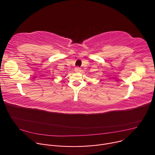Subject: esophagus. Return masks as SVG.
I'll return each instance as SVG.
<instances>
[{
	"mask_svg": "<svg viewBox=\"0 0 155 155\" xmlns=\"http://www.w3.org/2000/svg\"><path fill=\"white\" fill-rule=\"evenodd\" d=\"M74 71H75L76 72H81V69H80L79 68H78V67H76V68L74 69Z\"/></svg>",
	"mask_w": 155,
	"mask_h": 155,
	"instance_id": "34e87169",
	"label": "esophagus"
}]
</instances>
